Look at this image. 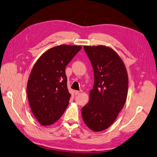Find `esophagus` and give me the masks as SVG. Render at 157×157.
Here are the masks:
<instances>
[{
  "mask_svg": "<svg viewBox=\"0 0 157 157\" xmlns=\"http://www.w3.org/2000/svg\"><path fill=\"white\" fill-rule=\"evenodd\" d=\"M81 92H82V90H79V91L76 90L75 92V95H78V94H80Z\"/></svg>",
  "mask_w": 157,
  "mask_h": 157,
  "instance_id": "esophagus-1",
  "label": "esophagus"
}]
</instances>
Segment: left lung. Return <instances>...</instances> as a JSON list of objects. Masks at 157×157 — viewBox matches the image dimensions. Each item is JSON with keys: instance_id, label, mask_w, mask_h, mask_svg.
I'll return each mask as SVG.
<instances>
[{"instance_id": "obj_1", "label": "left lung", "mask_w": 157, "mask_h": 157, "mask_svg": "<svg viewBox=\"0 0 157 157\" xmlns=\"http://www.w3.org/2000/svg\"><path fill=\"white\" fill-rule=\"evenodd\" d=\"M94 71L90 101L82 108L85 124L94 131H103L116 120L125 103L128 77L117 53L103 45L84 46Z\"/></svg>"}]
</instances>
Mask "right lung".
Returning a JSON list of instances; mask_svg holds the SVG:
<instances>
[{"mask_svg": "<svg viewBox=\"0 0 157 157\" xmlns=\"http://www.w3.org/2000/svg\"><path fill=\"white\" fill-rule=\"evenodd\" d=\"M81 46L61 45L45 52L36 61L28 78L27 95L33 116L42 125L57 121L68 106L65 68Z\"/></svg>", "mask_w": 157, "mask_h": 157, "instance_id": "obj_1", "label": "right lung"}]
</instances>
